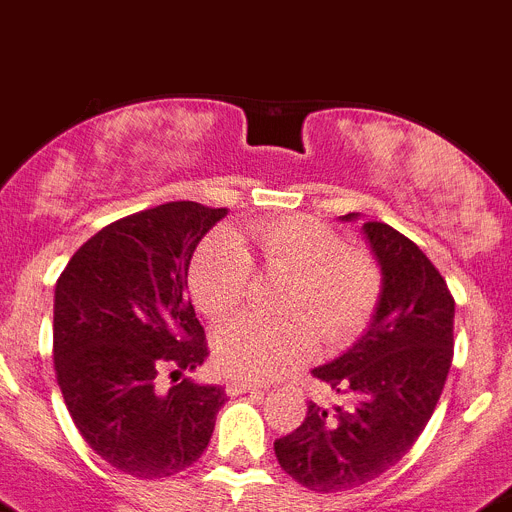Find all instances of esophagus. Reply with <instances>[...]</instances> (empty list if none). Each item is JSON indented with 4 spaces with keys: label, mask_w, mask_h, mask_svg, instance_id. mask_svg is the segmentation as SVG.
<instances>
[{
    "label": "esophagus",
    "mask_w": 512,
    "mask_h": 512,
    "mask_svg": "<svg viewBox=\"0 0 512 512\" xmlns=\"http://www.w3.org/2000/svg\"><path fill=\"white\" fill-rule=\"evenodd\" d=\"M252 390H260V385L252 380H229L227 382V393L229 395H242V393H252Z\"/></svg>",
    "instance_id": "34e87169"
}]
</instances>
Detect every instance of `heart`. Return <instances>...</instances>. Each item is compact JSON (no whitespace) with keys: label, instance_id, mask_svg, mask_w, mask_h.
<instances>
[{"label":"heart","instance_id":"obj_1","mask_svg":"<svg viewBox=\"0 0 512 512\" xmlns=\"http://www.w3.org/2000/svg\"><path fill=\"white\" fill-rule=\"evenodd\" d=\"M262 262L288 270L285 319L242 316L216 334L219 370L242 380H270L311 359L316 331L344 344L365 329L380 298V267L370 252L342 245L339 232L313 216H275L250 229ZM250 252L232 234H211L191 262L193 301L209 319H227L245 301Z\"/></svg>","mask_w":512,"mask_h":512}]
</instances>
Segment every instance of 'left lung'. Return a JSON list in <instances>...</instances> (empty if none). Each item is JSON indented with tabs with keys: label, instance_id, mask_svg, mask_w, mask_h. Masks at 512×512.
<instances>
[{
	"label": "left lung",
	"instance_id": "left-lung-1",
	"mask_svg": "<svg viewBox=\"0 0 512 512\" xmlns=\"http://www.w3.org/2000/svg\"><path fill=\"white\" fill-rule=\"evenodd\" d=\"M362 232L382 275L375 313L347 352L313 370L354 405L329 413L308 403L306 421L275 441L280 467L316 492L354 490L398 464L434 413L454 357V298L434 262L390 224L367 222Z\"/></svg>",
	"mask_w": 512,
	"mask_h": 512
}]
</instances>
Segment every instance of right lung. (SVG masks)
<instances>
[{"instance_id": "1", "label": "right lung", "mask_w": 512, "mask_h": 512, "mask_svg": "<svg viewBox=\"0 0 512 512\" xmlns=\"http://www.w3.org/2000/svg\"><path fill=\"white\" fill-rule=\"evenodd\" d=\"M227 209L170 201L124 216L78 247L55 283L53 362L86 444L142 480L191 467L227 400L219 385L183 377L209 357L188 298L196 245Z\"/></svg>"}]
</instances>
